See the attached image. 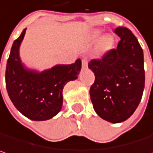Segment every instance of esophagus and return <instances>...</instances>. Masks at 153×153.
Returning a JSON list of instances; mask_svg holds the SVG:
<instances>
[{
  "mask_svg": "<svg viewBox=\"0 0 153 153\" xmlns=\"http://www.w3.org/2000/svg\"><path fill=\"white\" fill-rule=\"evenodd\" d=\"M88 59H82V68L83 69H86V68H88Z\"/></svg>",
  "mask_w": 153,
  "mask_h": 153,
  "instance_id": "1",
  "label": "esophagus"
}]
</instances>
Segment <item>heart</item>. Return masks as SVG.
I'll use <instances>...</instances> for the list:
<instances>
[{
  "instance_id": "1",
  "label": "heart",
  "mask_w": 153,
  "mask_h": 153,
  "mask_svg": "<svg viewBox=\"0 0 153 153\" xmlns=\"http://www.w3.org/2000/svg\"><path fill=\"white\" fill-rule=\"evenodd\" d=\"M102 36V32L98 30H94L91 32L90 37L93 40H97L101 37ZM113 45V39L110 36L106 35L103 36L100 41V46L102 49H104V50H108Z\"/></svg>"
}]
</instances>
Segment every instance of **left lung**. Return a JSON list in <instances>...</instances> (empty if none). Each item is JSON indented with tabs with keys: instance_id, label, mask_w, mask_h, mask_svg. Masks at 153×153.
<instances>
[{
	"instance_id": "8db88e82",
	"label": "left lung",
	"mask_w": 153,
	"mask_h": 153,
	"mask_svg": "<svg viewBox=\"0 0 153 153\" xmlns=\"http://www.w3.org/2000/svg\"><path fill=\"white\" fill-rule=\"evenodd\" d=\"M115 32L121 39L117 48L88 63L95 75L89 94L96 114L107 122L118 123L137 109L146 77L144 53L136 36L124 27H118Z\"/></svg>"
}]
</instances>
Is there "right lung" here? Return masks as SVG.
Masks as SVG:
<instances>
[{"mask_svg":"<svg viewBox=\"0 0 153 153\" xmlns=\"http://www.w3.org/2000/svg\"><path fill=\"white\" fill-rule=\"evenodd\" d=\"M26 29L14 41L10 51L5 74L6 88L11 102L24 117L33 121H45L61 110L63 88L67 82L78 79L81 60L79 59L71 65H56L44 71L28 67L19 53Z\"/></svg>","mask_w":153,"mask_h":153,"instance_id":"obj_1","label":"right lung"}]
</instances>
